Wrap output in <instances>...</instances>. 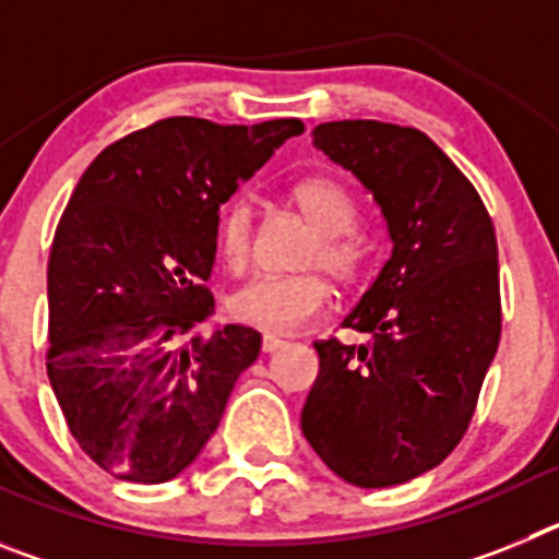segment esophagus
<instances>
[{
    "mask_svg": "<svg viewBox=\"0 0 559 559\" xmlns=\"http://www.w3.org/2000/svg\"><path fill=\"white\" fill-rule=\"evenodd\" d=\"M283 344H285L283 335H274V333L263 335V353H274V349H280Z\"/></svg>",
    "mask_w": 559,
    "mask_h": 559,
    "instance_id": "34e87169",
    "label": "esophagus"
}]
</instances>
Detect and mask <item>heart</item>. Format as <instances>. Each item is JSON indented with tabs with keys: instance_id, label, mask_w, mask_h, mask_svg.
<instances>
[{
	"instance_id": "heart-1",
	"label": "heart",
	"mask_w": 559,
	"mask_h": 559,
	"mask_svg": "<svg viewBox=\"0 0 559 559\" xmlns=\"http://www.w3.org/2000/svg\"><path fill=\"white\" fill-rule=\"evenodd\" d=\"M294 210L319 231L316 243L308 251V265H322L338 283H355L364 269V249L353 235L358 221V206L353 195L333 179L296 181L288 192ZM251 231L254 215L249 201L235 199L224 206L215 229V246L226 269L243 271L251 257ZM330 288L322 274H285V276H257L231 299V313L251 328L283 333L310 322L324 310Z\"/></svg>"
}]
</instances>
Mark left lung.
<instances>
[{
    "mask_svg": "<svg viewBox=\"0 0 559 559\" xmlns=\"http://www.w3.org/2000/svg\"><path fill=\"white\" fill-rule=\"evenodd\" d=\"M313 145L372 192L392 257L344 328L316 341L302 433L335 476L392 487L437 467L471 426L501 338L498 243L476 187L417 128L322 122Z\"/></svg>",
    "mask_w": 559,
    "mask_h": 559,
    "instance_id": "left-lung-1",
    "label": "left lung"
}]
</instances>
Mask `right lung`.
<instances>
[{"instance_id": "1", "label": "right lung", "mask_w": 559, "mask_h": 559, "mask_svg": "<svg viewBox=\"0 0 559 559\" xmlns=\"http://www.w3.org/2000/svg\"><path fill=\"white\" fill-rule=\"evenodd\" d=\"M302 120L167 117L97 156L47 265V374L81 451L122 481L162 484L204 451L260 333L210 328L218 210Z\"/></svg>"}]
</instances>
